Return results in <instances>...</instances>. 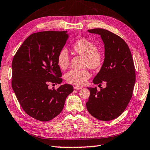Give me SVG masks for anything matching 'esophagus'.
Returning <instances> with one entry per match:
<instances>
[{
    "label": "esophagus",
    "instance_id": "esophagus-1",
    "mask_svg": "<svg viewBox=\"0 0 150 150\" xmlns=\"http://www.w3.org/2000/svg\"><path fill=\"white\" fill-rule=\"evenodd\" d=\"M74 89L75 90H80L81 89V87H80V86H74Z\"/></svg>",
    "mask_w": 150,
    "mask_h": 150
}]
</instances>
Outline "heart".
<instances>
[{"label":"heart","mask_w":150,"mask_h":150,"mask_svg":"<svg viewBox=\"0 0 150 150\" xmlns=\"http://www.w3.org/2000/svg\"><path fill=\"white\" fill-rule=\"evenodd\" d=\"M76 53L85 57V65L92 69H97L103 63V57L97 50V46L87 38H80L73 45ZM70 57L66 48L61 49L57 55V64L61 70H66L69 66ZM91 74L87 69L69 70L64 76L68 83L76 86H83L90 78Z\"/></svg>","instance_id":"obj_1"}]
</instances>
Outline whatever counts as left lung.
<instances>
[{
    "instance_id": "8db88e82",
    "label": "left lung",
    "mask_w": 150,
    "mask_h": 150,
    "mask_svg": "<svg viewBox=\"0 0 150 150\" xmlns=\"http://www.w3.org/2000/svg\"><path fill=\"white\" fill-rule=\"evenodd\" d=\"M100 36L104 45V59L95 84L106 81L105 88L87 87L90 91L87 109L97 120L110 121L122 114L132 97L136 76L133 59L128 45L122 38L103 29L87 30Z\"/></svg>"
}]
</instances>
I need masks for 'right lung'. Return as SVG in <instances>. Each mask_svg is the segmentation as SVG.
<instances>
[{
	"label": "right lung",
	"mask_w": 150,
	"mask_h": 150,
	"mask_svg": "<svg viewBox=\"0 0 150 150\" xmlns=\"http://www.w3.org/2000/svg\"><path fill=\"white\" fill-rule=\"evenodd\" d=\"M69 36L67 31L33 33L13 57L12 89L24 111L37 120L50 121L58 115L74 90L70 84L61 85L57 90L48 88L50 83L62 82L57 55Z\"/></svg>",
	"instance_id": "1"
}]
</instances>
